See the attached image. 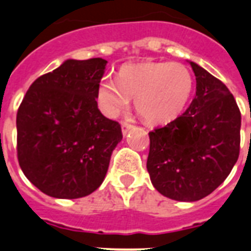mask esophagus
Returning <instances> with one entry per match:
<instances>
[{
	"label": "esophagus",
	"mask_w": 251,
	"mask_h": 251,
	"mask_svg": "<svg viewBox=\"0 0 251 251\" xmlns=\"http://www.w3.org/2000/svg\"><path fill=\"white\" fill-rule=\"evenodd\" d=\"M121 126H122V134H124V135H126V134H127V131H129V130L131 129L134 125H131V124H129V122L125 121V122H122Z\"/></svg>",
	"instance_id": "esophagus-1"
}]
</instances>
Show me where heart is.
Instances as JSON below:
<instances>
[{
  "instance_id": "heart-1",
  "label": "heart",
  "mask_w": 251,
  "mask_h": 251,
  "mask_svg": "<svg viewBox=\"0 0 251 251\" xmlns=\"http://www.w3.org/2000/svg\"><path fill=\"white\" fill-rule=\"evenodd\" d=\"M193 88V74L178 62L125 64L117 80L104 78L99 83L98 101L108 117H117L127 109L130 99H135V109L146 122L163 125L182 114Z\"/></svg>"
}]
</instances>
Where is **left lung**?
Returning a JSON list of instances; mask_svg holds the SVG:
<instances>
[{
    "instance_id": "obj_1",
    "label": "left lung",
    "mask_w": 251,
    "mask_h": 251,
    "mask_svg": "<svg viewBox=\"0 0 251 251\" xmlns=\"http://www.w3.org/2000/svg\"><path fill=\"white\" fill-rule=\"evenodd\" d=\"M195 98L175 121L150 131L147 171L167 198L194 202L224 182L240 155L241 112L222 80L190 62Z\"/></svg>"
}]
</instances>
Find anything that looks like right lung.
Returning <instances> with one entry per match:
<instances>
[{"instance_id": "1", "label": "right lung", "mask_w": 251, "mask_h": 251, "mask_svg": "<svg viewBox=\"0 0 251 251\" xmlns=\"http://www.w3.org/2000/svg\"><path fill=\"white\" fill-rule=\"evenodd\" d=\"M102 58L68 60L39 76L17 113V155L25 176L44 194L75 199L105 178L122 139L121 125L98 108Z\"/></svg>"}]
</instances>
